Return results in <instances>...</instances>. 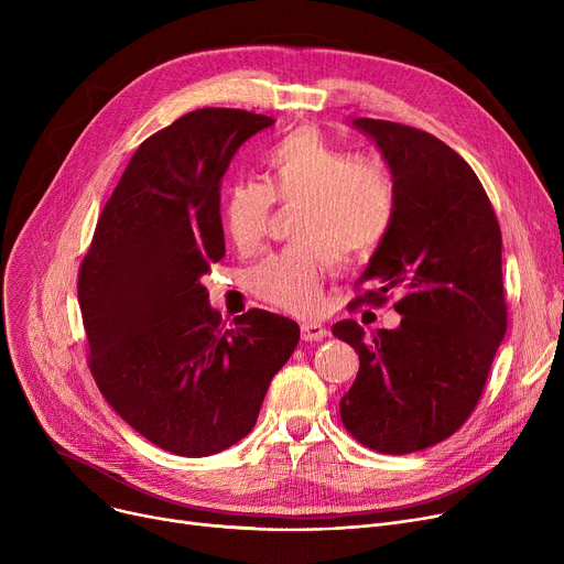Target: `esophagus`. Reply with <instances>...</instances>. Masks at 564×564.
I'll return each mask as SVG.
<instances>
[{
    "label": "esophagus",
    "instance_id": "esophagus-1",
    "mask_svg": "<svg viewBox=\"0 0 564 564\" xmlns=\"http://www.w3.org/2000/svg\"><path fill=\"white\" fill-rule=\"evenodd\" d=\"M327 327H324V324H319V322H304L302 324V340H306V343H315V340H324L327 338Z\"/></svg>",
    "mask_w": 564,
    "mask_h": 564
}]
</instances>
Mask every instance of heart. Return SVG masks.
<instances>
[{"label": "heart", "instance_id": "obj_1", "mask_svg": "<svg viewBox=\"0 0 564 564\" xmlns=\"http://www.w3.org/2000/svg\"><path fill=\"white\" fill-rule=\"evenodd\" d=\"M264 166V185L240 181L226 192L224 230L237 251L249 253L264 240L272 203L302 205L294 237L304 245L260 260L247 283L267 304L313 315L332 258L343 267L359 264L387 240L398 217V189L387 169L357 162L313 126L276 141Z\"/></svg>", "mask_w": 564, "mask_h": 564}]
</instances>
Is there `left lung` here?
<instances>
[{
  "label": "left lung",
  "instance_id": "left-lung-1",
  "mask_svg": "<svg viewBox=\"0 0 564 564\" xmlns=\"http://www.w3.org/2000/svg\"><path fill=\"white\" fill-rule=\"evenodd\" d=\"M387 160L398 217L372 253L354 302L381 306L402 292L398 329L366 336L354 319L334 336L359 354V375L340 400L347 432L364 446L406 455L455 434L476 409L508 329L500 226L473 169L430 132L357 118Z\"/></svg>",
  "mask_w": 564,
  "mask_h": 564
}]
</instances>
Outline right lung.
I'll list each match as a JSON object with an SVG mask.
<instances>
[{"mask_svg":"<svg viewBox=\"0 0 564 564\" xmlns=\"http://www.w3.org/2000/svg\"><path fill=\"white\" fill-rule=\"evenodd\" d=\"M270 126V116L205 107L148 137L79 267L100 393L143 438L181 457L245 438L300 343L297 322L260 308L226 327L200 283L226 253L221 177L237 148Z\"/></svg>","mask_w":564,"mask_h":564,"instance_id":"1","label":"right lung"}]
</instances>
